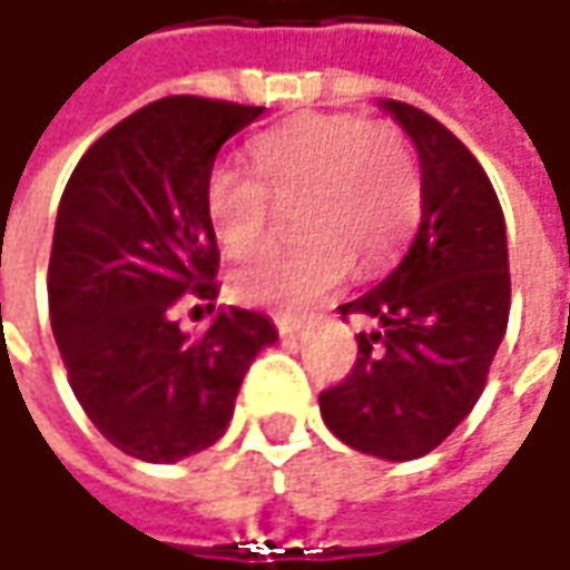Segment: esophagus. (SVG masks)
Returning a JSON list of instances; mask_svg holds the SVG:
<instances>
[{"label": "esophagus", "instance_id": "obj_1", "mask_svg": "<svg viewBox=\"0 0 570 570\" xmlns=\"http://www.w3.org/2000/svg\"><path fill=\"white\" fill-rule=\"evenodd\" d=\"M274 324H277V331H281L284 337H296V334L303 331V322H299V318H274Z\"/></svg>", "mask_w": 570, "mask_h": 570}]
</instances>
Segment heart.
<instances>
[{
	"label": "heart",
	"instance_id": "b5f03b06",
	"mask_svg": "<svg viewBox=\"0 0 570 570\" xmlns=\"http://www.w3.org/2000/svg\"><path fill=\"white\" fill-rule=\"evenodd\" d=\"M255 173L210 169L205 207L229 258H248L274 239L277 207H293L303 239L267 252L233 274L239 303L296 315L331 293L350 271L384 265L416 224L422 183L401 131L360 116H296L252 145Z\"/></svg>",
	"mask_w": 570,
	"mask_h": 570
}]
</instances>
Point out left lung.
I'll return each instance as SVG.
<instances>
[{"instance_id":"left-lung-1","label":"left lung","mask_w":570,"mask_h":570,"mask_svg":"<svg viewBox=\"0 0 570 570\" xmlns=\"http://www.w3.org/2000/svg\"><path fill=\"white\" fill-rule=\"evenodd\" d=\"M420 150L422 217L403 262L337 312L375 322L344 382L318 394L327 429L384 461H416L461 425L489 382L511 274L499 195L454 131L384 100Z\"/></svg>"}]
</instances>
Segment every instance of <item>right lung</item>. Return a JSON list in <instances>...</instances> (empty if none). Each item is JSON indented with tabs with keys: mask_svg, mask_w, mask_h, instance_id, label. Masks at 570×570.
I'll return each instance as SVG.
<instances>
[{
	"mask_svg": "<svg viewBox=\"0 0 570 570\" xmlns=\"http://www.w3.org/2000/svg\"><path fill=\"white\" fill-rule=\"evenodd\" d=\"M262 109L191 94L154 100L100 135L62 191L47 274L52 334L88 420L128 458L176 463L210 448L252 360L277 341L262 312L236 305L202 334L173 318L183 299H217L207 176Z\"/></svg>",
	"mask_w": 570,
	"mask_h": 570,
	"instance_id": "right-lung-1",
	"label": "right lung"
}]
</instances>
